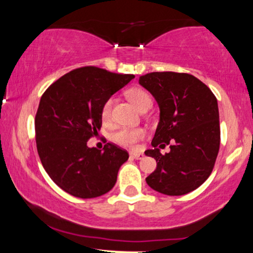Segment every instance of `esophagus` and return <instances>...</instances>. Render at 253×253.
Returning a JSON list of instances; mask_svg holds the SVG:
<instances>
[{"mask_svg": "<svg viewBox=\"0 0 253 253\" xmlns=\"http://www.w3.org/2000/svg\"><path fill=\"white\" fill-rule=\"evenodd\" d=\"M129 156L132 157V158H134V159L144 158V155H143V153H140V152H130Z\"/></svg>", "mask_w": 253, "mask_h": 253, "instance_id": "esophagus-1", "label": "esophagus"}]
</instances>
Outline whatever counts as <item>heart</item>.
Segmentation results:
<instances>
[{"label":"heart","mask_w":253,"mask_h":253,"mask_svg":"<svg viewBox=\"0 0 253 253\" xmlns=\"http://www.w3.org/2000/svg\"><path fill=\"white\" fill-rule=\"evenodd\" d=\"M128 100L139 110H143L146 106H151V97L146 91L140 88H130L126 92ZM110 108H112V98L106 101L101 110V118L103 121H107L110 117ZM144 130L141 128H121L113 135V140L123 146H133L136 141L140 140L144 136Z\"/></svg>","instance_id":"heart-1"}]
</instances>
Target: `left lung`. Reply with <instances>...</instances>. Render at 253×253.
I'll use <instances>...</instances> for the list:
<instances>
[{
    "label": "left lung",
    "mask_w": 253,
    "mask_h": 253,
    "mask_svg": "<svg viewBox=\"0 0 253 253\" xmlns=\"http://www.w3.org/2000/svg\"><path fill=\"white\" fill-rule=\"evenodd\" d=\"M159 107L153 149L145 155L157 168L146 177L153 190L178 196L199 188L211 175L220 146L216 97L199 78L178 72H151L139 77ZM170 145L163 155L158 149Z\"/></svg>",
    "instance_id": "left-lung-1"
}]
</instances>
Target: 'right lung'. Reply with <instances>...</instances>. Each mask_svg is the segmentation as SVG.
<instances>
[{
  "instance_id": "right-lung-1",
  "label": "right lung",
  "mask_w": 253,
  "mask_h": 253,
  "mask_svg": "<svg viewBox=\"0 0 253 253\" xmlns=\"http://www.w3.org/2000/svg\"><path fill=\"white\" fill-rule=\"evenodd\" d=\"M134 78L85 66L68 72L48 86L36 115L37 150L47 175L72 196L92 199L117 183L128 153L107 143L103 150L86 141L102 125L101 110L113 94Z\"/></svg>"
}]
</instances>
